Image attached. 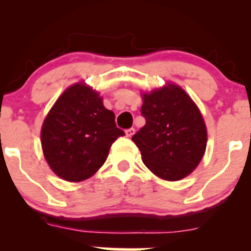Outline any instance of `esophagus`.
Returning <instances> with one entry per match:
<instances>
[{
	"label": "esophagus",
	"instance_id": "obj_1",
	"mask_svg": "<svg viewBox=\"0 0 251 251\" xmlns=\"http://www.w3.org/2000/svg\"><path fill=\"white\" fill-rule=\"evenodd\" d=\"M134 132H135V129L133 128V127H131V128H128V129H126V135H127V137H132V135L134 134Z\"/></svg>",
	"mask_w": 251,
	"mask_h": 251
}]
</instances>
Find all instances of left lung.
Here are the masks:
<instances>
[{"label": "left lung", "mask_w": 251, "mask_h": 251, "mask_svg": "<svg viewBox=\"0 0 251 251\" xmlns=\"http://www.w3.org/2000/svg\"><path fill=\"white\" fill-rule=\"evenodd\" d=\"M146 124L132 137L151 172L165 180L186 177L205 153L206 127L200 109L183 88L168 83L143 93Z\"/></svg>", "instance_id": "1"}]
</instances>
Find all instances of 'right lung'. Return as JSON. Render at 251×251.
I'll return each mask as SVG.
<instances>
[{"instance_id": "obj_1", "label": "right lung", "mask_w": 251, "mask_h": 251, "mask_svg": "<svg viewBox=\"0 0 251 251\" xmlns=\"http://www.w3.org/2000/svg\"><path fill=\"white\" fill-rule=\"evenodd\" d=\"M105 108L101 97L82 82L59 97L41 128V145L48 165L68 181L92 177L103 165L112 144L125 132Z\"/></svg>"}]
</instances>
